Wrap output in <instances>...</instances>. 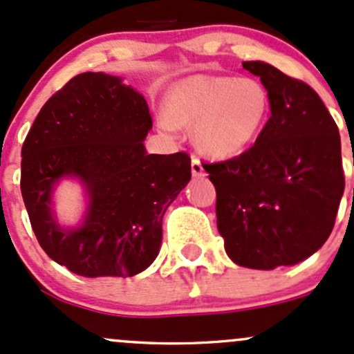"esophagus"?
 <instances>
[{"instance_id":"34e87169","label":"esophagus","mask_w":354,"mask_h":354,"mask_svg":"<svg viewBox=\"0 0 354 354\" xmlns=\"http://www.w3.org/2000/svg\"><path fill=\"white\" fill-rule=\"evenodd\" d=\"M192 174H193V176H196V178L205 176V169H203V166H202V162H200V159L195 158V156H193V158H192Z\"/></svg>"}]
</instances>
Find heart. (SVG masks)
<instances>
[{
    "label": "heart",
    "mask_w": 354,
    "mask_h": 354,
    "mask_svg": "<svg viewBox=\"0 0 354 354\" xmlns=\"http://www.w3.org/2000/svg\"><path fill=\"white\" fill-rule=\"evenodd\" d=\"M268 89L252 77L192 76L169 88L161 127L193 125L196 149L214 159L243 154L256 142L270 118Z\"/></svg>",
    "instance_id": "1"
}]
</instances>
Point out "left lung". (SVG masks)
Here are the masks:
<instances>
[{"label":"left lung","instance_id":"8db88e82","mask_svg":"<svg viewBox=\"0 0 354 354\" xmlns=\"http://www.w3.org/2000/svg\"><path fill=\"white\" fill-rule=\"evenodd\" d=\"M243 68L268 89L271 117L243 154L203 165L217 192L218 232L236 265H297L336 222L344 193L339 130L307 83L261 61Z\"/></svg>","mask_w":354,"mask_h":354}]
</instances>
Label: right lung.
<instances>
[{
	"label": "right lung",
	"mask_w": 354,
	"mask_h": 354,
	"mask_svg": "<svg viewBox=\"0 0 354 354\" xmlns=\"http://www.w3.org/2000/svg\"><path fill=\"white\" fill-rule=\"evenodd\" d=\"M152 129L140 93L117 76L83 73L47 100L21 147V196L50 259L86 278L133 277L162 241V215L192 178L187 152L147 154ZM85 185L84 224L62 230L51 214L61 177Z\"/></svg>",
	"instance_id": "right-lung-1"
}]
</instances>
